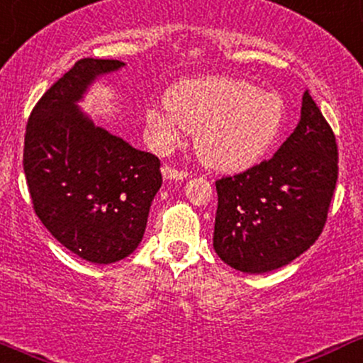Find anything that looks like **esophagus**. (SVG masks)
Returning <instances> with one entry per match:
<instances>
[{
    "label": "esophagus",
    "instance_id": "1",
    "mask_svg": "<svg viewBox=\"0 0 363 363\" xmlns=\"http://www.w3.org/2000/svg\"><path fill=\"white\" fill-rule=\"evenodd\" d=\"M162 176H164V179H167V181H182V179L187 177V172H182V170L164 165V167H162Z\"/></svg>",
    "mask_w": 363,
    "mask_h": 363
}]
</instances>
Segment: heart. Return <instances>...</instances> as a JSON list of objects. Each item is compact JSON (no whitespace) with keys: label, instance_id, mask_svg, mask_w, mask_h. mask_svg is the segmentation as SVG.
I'll return each instance as SVG.
<instances>
[{"label":"heart","instance_id":"heart-1","mask_svg":"<svg viewBox=\"0 0 363 363\" xmlns=\"http://www.w3.org/2000/svg\"><path fill=\"white\" fill-rule=\"evenodd\" d=\"M167 104L147 109V129L160 152L174 148L184 129L206 167L240 172L264 157L280 135L285 107L272 91L237 78L206 77L174 85Z\"/></svg>","mask_w":363,"mask_h":363}]
</instances>
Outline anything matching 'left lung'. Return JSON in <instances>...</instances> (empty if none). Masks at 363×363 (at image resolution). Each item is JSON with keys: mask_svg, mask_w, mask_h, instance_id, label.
Masks as SVG:
<instances>
[{"mask_svg": "<svg viewBox=\"0 0 363 363\" xmlns=\"http://www.w3.org/2000/svg\"><path fill=\"white\" fill-rule=\"evenodd\" d=\"M338 179L333 129L303 91L301 121L269 160L216 181L213 247L242 273L281 268L318 240Z\"/></svg>", "mask_w": 363, "mask_h": 363, "instance_id": "8db88e82", "label": "left lung"}]
</instances>
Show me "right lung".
<instances>
[{
    "label": "right lung",
    "mask_w": 363,
    "mask_h": 363,
    "mask_svg": "<svg viewBox=\"0 0 363 363\" xmlns=\"http://www.w3.org/2000/svg\"><path fill=\"white\" fill-rule=\"evenodd\" d=\"M118 60L85 57L43 95L27 123L23 170L34 210L57 242L111 264L138 247L162 186L160 162L99 126L78 106Z\"/></svg>",
    "instance_id": "1"
}]
</instances>
